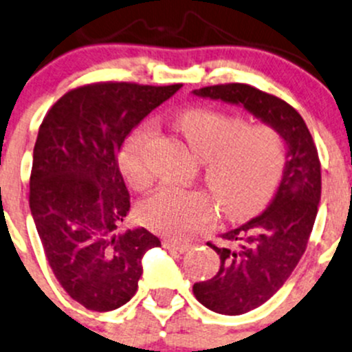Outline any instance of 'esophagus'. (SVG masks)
Instances as JSON below:
<instances>
[{
    "label": "esophagus",
    "instance_id": "1",
    "mask_svg": "<svg viewBox=\"0 0 352 352\" xmlns=\"http://www.w3.org/2000/svg\"><path fill=\"white\" fill-rule=\"evenodd\" d=\"M164 246L166 248V250L177 251V253H187V251L192 248V244L182 243V241H172V239H165Z\"/></svg>",
    "mask_w": 352,
    "mask_h": 352
}]
</instances>
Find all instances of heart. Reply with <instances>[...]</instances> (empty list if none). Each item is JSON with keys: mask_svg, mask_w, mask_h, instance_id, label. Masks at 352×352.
<instances>
[{"mask_svg": "<svg viewBox=\"0 0 352 352\" xmlns=\"http://www.w3.org/2000/svg\"><path fill=\"white\" fill-rule=\"evenodd\" d=\"M188 146L202 158L201 188L164 186L140 206V219L151 231L170 238H187L216 217V204L231 219L258 212L278 186L285 168V143L272 124H246L234 114L194 108L175 120ZM155 126L140 124L128 136L120 153V168L133 188H145L153 179L150 146Z\"/></svg>", "mask_w": 352, "mask_h": 352, "instance_id": "heart-1", "label": "heart"}]
</instances>
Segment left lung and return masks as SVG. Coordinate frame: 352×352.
Returning a JSON list of instances; mask_svg holds the SVG:
<instances>
[{"mask_svg": "<svg viewBox=\"0 0 352 352\" xmlns=\"http://www.w3.org/2000/svg\"><path fill=\"white\" fill-rule=\"evenodd\" d=\"M202 98L241 104L278 129L287 143L282 184L268 209L250 223L221 234L219 272L194 283V295L209 310L241 316L272 298L305 253L320 201V160L312 135L294 106L248 84L231 82L194 91Z\"/></svg>", "mask_w": 352, "mask_h": 352, "instance_id": "obj_1", "label": "left lung"}]
</instances>
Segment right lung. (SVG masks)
<instances>
[{
  "label": "right lung",
  "instance_id": "right-lung-1",
  "mask_svg": "<svg viewBox=\"0 0 352 352\" xmlns=\"http://www.w3.org/2000/svg\"><path fill=\"white\" fill-rule=\"evenodd\" d=\"M182 84L92 82L65 92L38 128L30 210L55 278L87 310L109 312L138 290L142 258L160 239L114 234L129 210L118 151L133 128Z\"/></svg>",
  "mask_w": 352,
  "mask_h": 352
}]
</instances>
